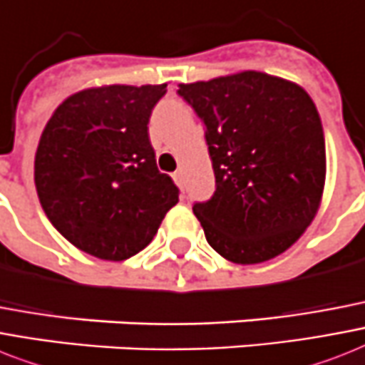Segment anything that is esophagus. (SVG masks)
<instances>
[{
    "instance_id": "34e87169",
    "label": "esophagus",
    "mask_w": 365,
    "mask_h": 365,
    "mask_svg": "<svg viewBox=\"0 0 365 365\" xmlns=\"http://www.w3.org/2000/svg\"><path fill=\"white\" fill-rule=\"evenodd\" d=\"M174 182L178 183V187H182L183 189V173L182 170H178V173H174Z\"/></svg>"
}]
</instances>
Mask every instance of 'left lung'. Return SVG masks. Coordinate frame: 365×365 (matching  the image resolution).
<instances>
[{"label":"left lung","instance_id":"left-lung-1","mask_svg":"<svg viewBox=\"0 0 365 365\" xmlns=\"http://www.w3.org/2000/svg\"><path fill=\"white\" fill-rule=\"evenodd\" d=\"M206 129L215 191L192 204L208 244L236 264L287 251L315 217L327 176L324 133L300 86L245 71L180 84Z\"/></svg>","mask_w":365,"mask_h":365}]
</instances>
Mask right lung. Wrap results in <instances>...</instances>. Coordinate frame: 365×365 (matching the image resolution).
<instances>
[{
  "mask_svg": "<svg viewBox=\"0 0 365 365\" xmlns=\"http://www.w3.org/2000/svg\"><path fill=\"white\" fill-rule=\"evenodd\" d=\"M159 86H105L56 108L35 153V187L46 217L71 244L103 260L142 251L180 189L159 173L148 123Z\"/></svg>",
  "mask_w": 365,
  "mask_h": 365,
  "instance_id": "obj_1",
  "label": "right lung"
}]
</instances>
